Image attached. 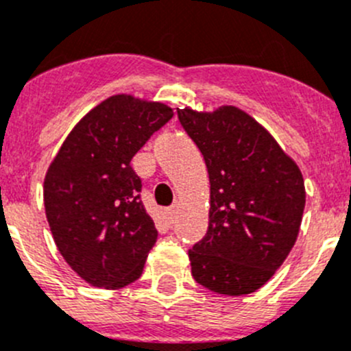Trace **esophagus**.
<instances>
[{
	"label": "esophagus",
	"mask_w": 351,
	"mask_h": 351,
	"mask_svg": "<svg viewBox=\"0 0 351 351\" xmlns=\"http://www.w3.org/2000/svg\"><path fill=\"white\" fill-rule=\"evenodd\" d=\"M167 219L170 220V222H172L173 219H176V213H178V206L176 205H172V206H169V208H167Z\"/></svg>",
	"instance_id": "34e87169"
}]
</instances>
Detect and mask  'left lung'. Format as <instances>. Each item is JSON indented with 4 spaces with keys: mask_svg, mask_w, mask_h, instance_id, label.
<instances>
[{
    "mask_svg": "<svg viewBox=\"0 0 351 351\" xmlns=\"http://www.w3.org/2000/svg\"><path fill=\"white\" fill-rule=\"evenodd\" d=\"M178 115L210 179L208 231L189 250L193 278L219 295H250L295 246L305 208L302 172L270 132L236 106H188Z\"/></svg>",
    "mask_w": 351,
    "mask_h": 351,
    "instance_id": "1",
    "label": "left lung"
}]
</instances>
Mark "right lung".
Instances as JSON below:
<instances>
[{
    "instance_id": "add662e5",
    "label": "right lung",
    "mask_w": 351,
    "mask_h": 351,
    "mask_svg": "<svg viewBox=\"0 0 351 351\" xmlns=\"http://www.w3.org/2000/svg\"><path fill=\"white\" fill-rule=\"evenodd\" d=\"M173 112L115 95L70 131L45 178V210L56 248L86 282L117 289L141 276L156 243L131 160Z\"/></svg>"
}]
</instances>
